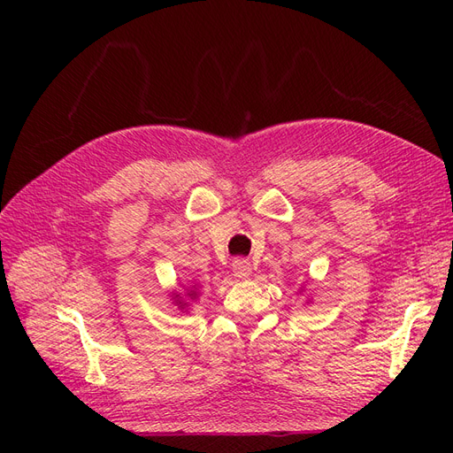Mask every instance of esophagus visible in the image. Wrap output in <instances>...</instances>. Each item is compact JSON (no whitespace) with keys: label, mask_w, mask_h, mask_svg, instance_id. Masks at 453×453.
Wrapping results in <instances>:
<instances>
[{"label":"esophagus","mask_w":453,"mask_h":453,"mask_svg":"<svg viewBox=\"0 0 453 453\" xmlns=\"http://www.w3.org/2000/svg\"><path fill=\"white\" fill-rule=\"evenodd\" d=\"M232 272H234V276L240 280H245L251 276V263L245 258H236L234 263H232Z\"/></svg>","instance_id":"1"}]
</instances>
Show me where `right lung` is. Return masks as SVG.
Returning a JSON list of instances; mask_svg holds the SVG:
<instances>
[{
	"label": "right lung",
	"mask_w": 453,
	"mask_h": 453,
	"mask_svg": "<svg viewBox=\"0 0 453 453\" xmlns=\"http://www.w3.org/2000/svg\"><path fill=\"white\" fill-rule=\"evenodd\" d=\"M188 295H190V296H196V291H190ZM177 296H180V295H175V298H177ZM177 306H181V308H185V303H181V300H177Z\"/></svg>",
	"instance_id": "right-lung-1"
}]
</instances>
